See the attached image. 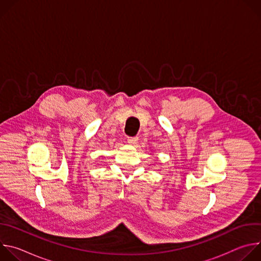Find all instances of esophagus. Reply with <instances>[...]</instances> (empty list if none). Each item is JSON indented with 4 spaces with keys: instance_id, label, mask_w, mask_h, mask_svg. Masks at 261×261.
Masks as SVG:
<instances>
[{
    "instance_id": "1",
    "label": "esophagus",
    "mask_w": 261,
    "mask_h": 261,
    "mask_svg": "<svg viewBox=\"0 0 261 261\" xmlns=\"http://www.w3.org/2000/svg\"><path fill=\"white\" fill-rule=\"evenodd\" d=\"M137 141H138V138H137V137H128V142H129L130 144L135 145V144L137 143Z\"/></svg>"
}]
</instances>
